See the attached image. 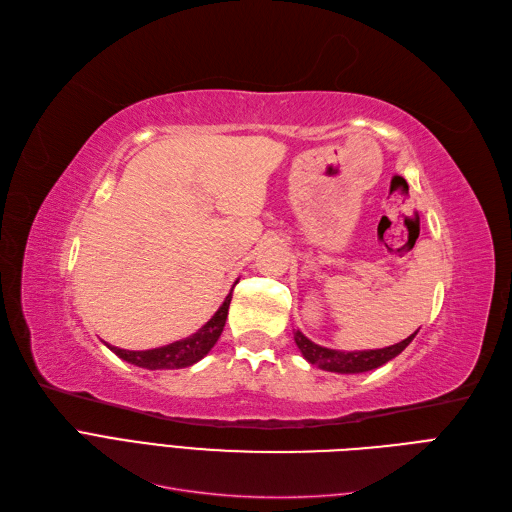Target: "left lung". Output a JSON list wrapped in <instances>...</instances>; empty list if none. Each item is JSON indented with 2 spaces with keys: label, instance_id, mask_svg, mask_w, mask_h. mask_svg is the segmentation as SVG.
<instances>
[{
  "label": "left lung",
  "instance_id": "obj_1",
  "mask_svg": "<svg viewBox=\"0 0 512 512\" xmlns=\"http://www.w3.org/2000/svg\"><path fill=\"white\" fill-rule=\"evenodd\" d=\"M417 336L410 334L406 340L385 346V349H374V351H336V349H325L321 344H315L312 340H308L300 329L293 332L295 344L302 351L304 359L312 366H319L321 370L327 372H338V374H359V372H368L374 368H381L387 361H391L393 357H398L406 346L412 342V338Z\"/></svg>",
  "mask_w": 512,
  "mask_h": 512
}]
</instances>
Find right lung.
<instances>
[{
	"mask_svg": "<svg viewBox=\"0 0 512 512\" xmlns=\"http://www.w3.org/2000/svg\"><path fill=\"white\" fill-rule=\"evenodd\" d=\"M229 302H232V293L227 295L225 302L212 315V319L206 325L197 329L195 334H191L183 340H176L172 344L159 346V349L125 351V349H119V346H110V344H106V346L114 355H119L121 359H125L127 364H134V366H140V368H146V370H176V368L193 366L204 355H208L212 346L217 344V340L223 332V327H225Z\"/></svg>",
	"mask_w": 512,
	"mask_h": 512,
	"instance_id": "obj_1",
	"label": "right lung"
}]
</instances>
